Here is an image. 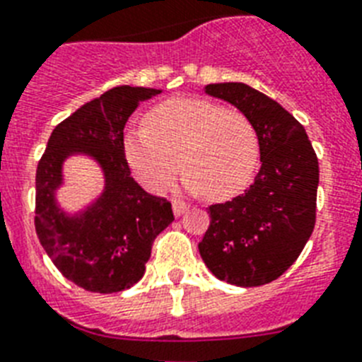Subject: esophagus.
Returning <instances> with one entry per match:
<instances>
[{
    "instance_id": "1",
    "label": "esophagus",
    "mask_w": 362,
    "mask_h": 362,
    "mask_svg": "<svg viewBox=\"0 0 362 362\" xmlns=\"http://www.w3.org/2000/svg\"><path fill=\"white\" fill-rule=\"evenodd\" d=\"M187 209H189V204H186L184 201H178V199L173 201V212H175V216H182Z\"/></svg>"
}]
</instances>
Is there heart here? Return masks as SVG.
<instances>
[{
    "mask_svg": "<svg viewBox=\"0 0 362 362\" xmlns=\"http://www.w3.org/2000/svg\"><path fill=\"white\" fill-rule=\"evenodd\" d=\"M124 152L136 178L153 192L178 173L192 193L212 199L237 195L257 167L259 141L252 122L238 110L204 99H170L124 136Z\"/></svg>",
    "mask_w": 362,
    "mask_h": 362,
    "instance_id": "obj_1",
    "label": "heart"
}]
</instances>
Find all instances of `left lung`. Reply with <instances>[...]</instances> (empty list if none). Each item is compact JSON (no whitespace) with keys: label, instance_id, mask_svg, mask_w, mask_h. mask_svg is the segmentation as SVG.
<instances>
[{"label":"left lung","instance_id":"8db88e82","mask_svg":"<svg viewBox=\"0 0 362 362\" xmlns=\"http://www.w3.org/2000/svg\"><path fill=\"white\" fill-rule=\"evenodd\" d=\"M204 92L235 105L252 122L261 169L242 195L210 204L199 252L218 280L264 286L297 261L314 231L317 156L303 125L269 95L242 82L209 84Z\"/></svg>","mask_w":362,"mask_h":362}]
</instances>
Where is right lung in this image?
Here are the masks:
<instances>
[{
  "label": "right lung",
  "mask_w": 362,
  "mask_h": 362,
  "mask_svg": "<svg viewBox=\"0 0 362 362\" xmlns=\"http://www.w3.org/2000/svg\"><path fill=\"white\" fill-rule=\"evenodd\" d=\"M153 88L116 86L56 125L35 175V231L62 274L92 293H118L141 280L152 244L175 220L165 197L142 189L131 176L124 127ZM71 153L92 155L105 173L104 195L82 215L57 209L53 192Z\"/></svg>",
  "instance_id": "right-lung-1"
}]
</instances>
